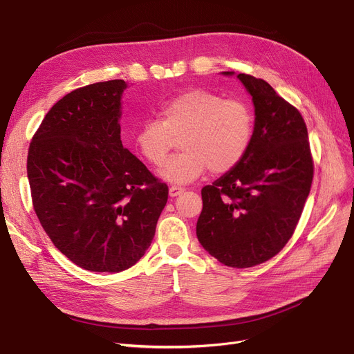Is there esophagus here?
Masks as SVG:
<instances>
[{
    "instance_id": "obj_1",
    "label": "esophagus",
    "mask_w": 354,
    "mask_h": 354,
    "mask_svg": "<svg viewBox=\"0 0 354 354\" xmlns=\"http://www.w3.org/2000/svg\"><path fill=\"white\" fill-rule=\"evenodd\" d=\"M183 192H185V189L180 187V186H171V187H169V196H171V197H176V196L181 194Z\"/></svg>"
}]
</instances>
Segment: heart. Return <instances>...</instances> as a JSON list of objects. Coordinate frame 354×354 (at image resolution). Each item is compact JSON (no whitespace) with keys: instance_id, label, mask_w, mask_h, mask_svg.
<instances>
[{"instance_id":"heart-1","label":"heart","mask_w":354,"mask_h":354,"mask_svg":"<svg viewBox=\"0 0 354 354\" xmlns=\"http://www.w3.org/2000/svg\"><path fill=\"white\" fill-rule=\"evenodd\" d=\"M160 119H148L135 133V147L144 160L161 167L180 136L181 152L161 169L171 183H190L207 169L231 171L243 161L254 135L251 107L234 98L193 88L169 98L158 110Z\"/></svg>"}]
</instances>
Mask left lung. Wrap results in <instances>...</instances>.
<instances>
[{
  "mask_svg": "<svg viewBox=\"0 0 354 354\" xmlns=\"http://www.w3.org/2000/svg\"><path fill=\"white\" fill-rule=\"evenodd\" d=\"M238 78L256 107L252 140L241 162L202 189L196 234L218 261L245 268L270 260L292 238L313 185L314 160L299 110L264 80Z\"/></svg>",
  "mask_w": 354,
  "mask_h": 354,
  "instance_id": "1",
  "label": "left lung"
}]
</instances>
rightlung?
<instances>
[{"mask_svg": "<svg viewBox=\"0 0 354 354\" xmlns=\"http://www.w3.org/2000/svg\"><path fill=\"white\" fill-rule=\"evenodd\" d=\"M123 80L62 97L35 132L27 155L32 202L41 228L84 270L119 273L152 243L168 199L120 139Z\"/></svg>", "mask_w": 354, "mask_h": 354, "instance_id": "obj_1", "label": "right lung"}]
</instances>
